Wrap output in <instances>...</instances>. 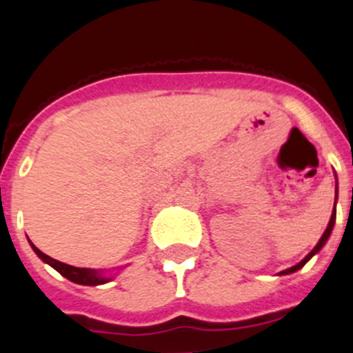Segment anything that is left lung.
<instances>
[{"label":"left lung","instance_id":"1","mask_svg":"<svg viewBox=\"0 0 353 353\" xmlns=\"http://www.w3.org/2000/svg\"><path fill=\"white\" fill-rule=\"evenodd\" d=\"M336 199H338V183H336ZM334 223H336V203H334V210H332V215H330V221H329V224H327V230H325V232H323L322 239L318 240V244L314 245V248H313V251H311L310 254H307V256H305L304 260L301 261V263L293 265V267H290V269H286V270H283V272H279V276H285V274L297 272L299 269H302V267H304V265L307 263V261H310L311 258H313L314 254H316V252L320 251V249L323 248V245H325V242H327V240H329L330 233H332V228H334Z\"/></svg>","mask_w":353,"mask_h":353}]
</instances>
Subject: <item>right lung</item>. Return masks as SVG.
<instances>
[{
	"instance_id": "add662e5",
	"label": "right lung",
	"mask_w": 353,
	"mask_h": 353,
	"mask_svg": "<svg viewBox=\"0 0 353 353\" xmlns=\"http://www.w3.org/2000/svg\"><path fill=\"white\" fill-rule=\"evenodd\" d=\"M31 244V242H30ZM33 251L37 252V256L40 258L42 261L49 263L54 270L61 274L63 277H67L68 281L77 283V285H84V286H97V285H104V283L111 281V277H104V274L101 270L95 269H79V267H72V265L61 263V261L54 260V258L48 256V254H43L39 248L31 244Z\"/></svg>"
}]
</instances>
